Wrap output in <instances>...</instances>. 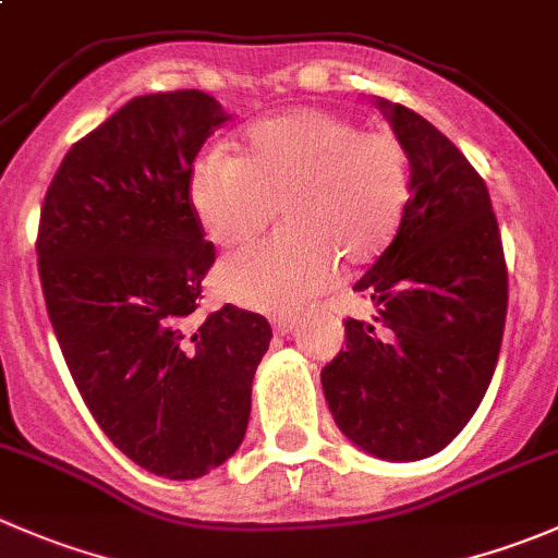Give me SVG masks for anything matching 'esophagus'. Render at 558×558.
Returning <instances> with one entry per match:
<instances>
[{
	"instance_id": "34e87169",
	"label": "esophagus",
	"mask_w": 558,
	"mask_h": 558,
	"mask_svg": "<svg viewBox=\"0 0 558 558\" xmlns=\"http://www.w3.org/2000/svg\"><path fill=\"white\" fill-rule=\"evenodd\" d=\"M272 327H275V332L278 335H286V332H291V329L296 327V316H275L272 318Z\"/></svg>"
}]
</instances>
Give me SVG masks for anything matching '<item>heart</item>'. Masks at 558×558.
<instances>
[{"label":"heart","instance_id":"obj_1","mask_svg":"<svg viewBox=\"0 0 558 558\" xmlns=\"http://www.w3.org/2000/svg\"><path fill=\"white\" fill-rule=\"evenodd\" d=\"M191 198L223 247L262 234L280 204L283 229L226 258L218 291L253 311H289L327 289L338 256L365 264L392 242L409 202V160L389 130L300 108L253 124L242 155L207 149L193 163Z\"/></svg>","mask_w":558,"mask_h":558}]
</instances>
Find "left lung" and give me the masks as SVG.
<instances>
[{
	"instance_id": "1",
	"label": "left lung",
	"mask_w": 558,
	"mask_h": 558,
	"mask_svg": "<svg viewBox=\"0 0 558 558\" xmlns=\"http://www.w3.org/2000/svg\"><path fill=\"white\" fill-rule=\"evenodd\" d=\"M409 158L403 220L354 286L378 307L345 318L322 371L338 428L384 461L445 450L485 398L507 318V264L488 187L461 149L400 102L378 100Z\"/></svg>"
}]
</instances>
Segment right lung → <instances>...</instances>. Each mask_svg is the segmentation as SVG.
<instances>
[{"label":"right lung","instance_id":"add662e5","mask_svg":"<svg viewBox=\"0 0 558 558\" xmlns=\"http://www.w3.org/2000/svg\"><path fill=\"white\" fill-rule=\"evenodd\" d=\"M226 119L198 89L133 97L70 147L37 229L48 318L86 409L130 461L169 480L234 456L272 338L267 318L234 305L191 322L215 264L191 171Z\"/></svg>","mask_w":558,"mask_h":558}]
</instances>
